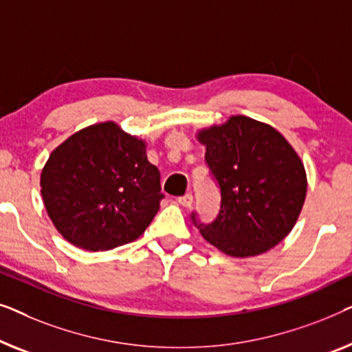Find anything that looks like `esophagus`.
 I'll return each mask as SVG.
<instances>
[{
  "instance_id": "34e87169",
  "label": "esophagus",
  "mask_w": 352,
  "mask_h": 352,
  "mask_svg": "<svg viewBox=\"0 0 352 352\" xmlns=\"http://www.w3.org/2000/svg\"><path fill=\"white\" fill-rule=\"evenodd\" d=\"M178 202H180L183 207H191L192 206V195L191 192H186L185 196L178 197Z\"/></svg>"
}]
</instances>
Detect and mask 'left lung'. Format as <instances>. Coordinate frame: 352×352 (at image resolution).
I'll list each match as a JSON object with an SVG mask.
<instances>
[{
    "label": "left lung",
    "mask_w": 352,
    "mask_h": 352,
    "mask_svg": "<svg viewBox=\"0 0 352 352\" xmlns=\"http://www.w3.org/2000/svg\"><path fill=\"white\" fill-rule=\"evenodd\" d=\"M196 137L221 192L210 225L191 215L202 237L237 258L273 249L303 209L308 180L300 156L274 127L241 115L201 129Z\"/></svg>",
    "instance_id": "obj_1"
}]
</instances>
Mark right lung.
<instances>
[{
  "label": "right lung",
  "instance_id": "right-lung-1",
  "mask_svg": "<svg viewBox=\"0 0 352 352\" xmlns=\"http://www.w3.org/2000/svg\"><path fill=\"white\" fill-rule=\"evenodd\" d=\"M39 183L57 231L70 244L92 252L140 237L164 197L145 140L113 121L84 127L60 143Z\"/></svg>",
  "mask_w": 352,
  "mask_h": 352
}]
</instances>
